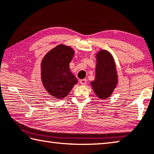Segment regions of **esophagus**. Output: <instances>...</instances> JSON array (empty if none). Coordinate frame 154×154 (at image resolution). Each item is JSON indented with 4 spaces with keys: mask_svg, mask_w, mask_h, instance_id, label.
Masks as SVG:
<instances>
[{
    "mask_svg": "<svg viewBox=\"0 0 154 154\" xmlns=\"http://www.w3.org/2000/svg\"><path fill=\"white\" fill-rule=\"evenodd\" d=\"M79 82H80V84L84 86V85H86V84L87 83V81H86V79H80Z\"/></svg>",
    "mask_w": 154,
    "mask_h": 154,
    "instance_id": "1",
    "label": "esophagus"
}]
</instances>
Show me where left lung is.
I'll use <instances>...</instances> for the list:
<instances>
[{
  "label": "left lung",
  "mask_w": 154,
  "mask_h": 154,
  "mask_svg": "<svg viewBox=\"0 0 154 154\" xmlns=\"http://www.w3.org/2000/svg\"><path fill=\"white\" fill-rule=\"evenodd\" d=\"M96 59V75L90 84L97 96L105 99L111 96L118 83L116 65L113 57L108 51H99Z\"/></svg>",
  "instance_id": "1"
}]
</instances>
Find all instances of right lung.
Here are the masks:
<instances>
[{"label":"right lung","instance_id":"add662e5","mask_svg":"<svg viewBox=\"0 0 154 154\" xmlns=\"http://www.w3.org/2000/svg\"><path fill=\"white\" fill-rule=\"evenodd\" d=\"M74 51L70 46L57 45L44 57L41 64V79L46 91L53 97L64 98L77 83L70 72L69 64Z\"/></svg>","mask_w":154,"mask_h":154}]
</instances>
